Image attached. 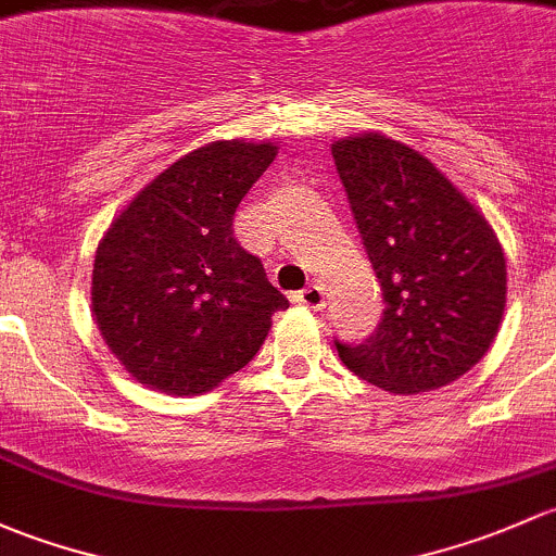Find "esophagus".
Segmentation results:
<instances>
[{
  "instance_id": "1",
  "label": "esophagus",
  "mask_w": 556,
  "mask_h": 556,
  "mask_svg": "<svg viewBox=\"0 0 556 556\" xmlns=\"http://www.w3.org/2000/svg\"><path fill=\"white\" fill-rule=\"evenodd\" d=\"M294 302H296V305L311 307V311H320V307H324V302H326L324 289H320L318 283L305 286V289H302V291H296V294H294Z\"/></svg>"
}]
</instances>
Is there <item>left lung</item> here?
I'll return each instance as SVG.
<instances>
[{
  "mask_svg": "<svg viewBox=\"0 0 556 556\" xmlns=\"http://www.w3.org/2000/svg\"><path fill=\"white\" fill-rule=\"evenodd\" d=\"M337 174L380 280L386 311L342 364L382 391L412 396L466 375L490 351L506 307V256L482 211L391 136L331 144Z\"/></svg>",
  "mask_w": 556,
  "mask_h": 556,
  "instance_id": "8db88e82",
  "label": "left lung"
}]
</instances>
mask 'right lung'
I'll return each mask as SVG.
<instances>
[{
  "instance_id": "obj_1",
  "label": "right lung",
  "mask_w": 556,
  "mask_h": 556,
  "mask_svg": "<svg viewBox=\"0 0 556 556\" xmlns=\"http://www.w3.org/2000/svg\"><path fill=\"white\" fill-rule=\"evenodd\" d=\"M276 141L222 139L157 174L99 240L90 311L134 380L200 396L243 369L289 300L232 236Z\"/></svg>"
}]
</instances>
